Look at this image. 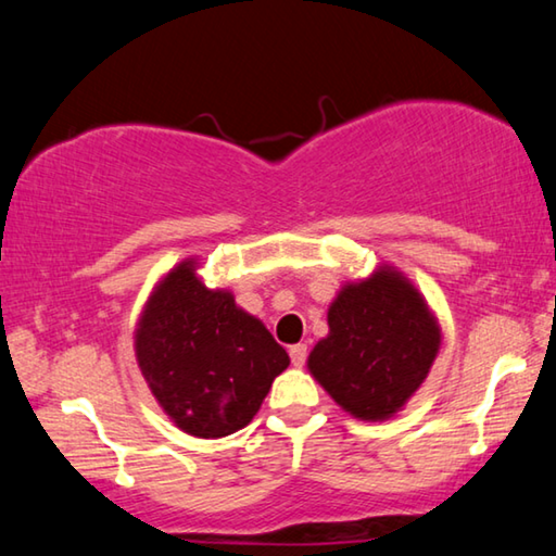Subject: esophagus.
I'll return each mask as SVG.
<instances>
[{"instance_id":"1","label":"esophagus","mask_w":556,"mask_h":556,"mask_svg":"<svg viewBox=\"0 0 556 556\" xmlns=\"http://www.w3.org/2000/svg\"><path fill=\"white\" fill-rule=\"evenodd\" d=\"M306 355H308V351H306V345H304V343H296V345H291V348H289L291 365H296V368H301V365L306 363Z\"/></svg>"}]
</instances>
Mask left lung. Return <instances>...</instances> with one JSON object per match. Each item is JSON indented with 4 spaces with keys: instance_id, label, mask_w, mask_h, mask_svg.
<instances>
[{
    "instance_id": "left-lung-1",
    "label": "left lung",
    "mask_w": 556,
    "mask_h": 556,
    "mask_svg": "<svg viewBox=\"0 0 556 556\" xmlns=\"http://www.w3.org/2000/svg\"><path fill=\"white\" fill-rule=\"evenodd\" d=\"M441 331L402 271L380 267L345 285L328 308V336L308 370L345 412L365 421L397 414L429 375Z\"/></svg>"
}]
</instances>
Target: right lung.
I'll list each match as a JSON object with an SVG mask.
<instances>
[{
	"label": "right lung",
	"instance_id": "1",
	"mask_svg": "<svg viewBox=\"0 0 556 556\" xmlns=\"http://www.w3.org/2000/svg\"><path fill=\"white\" fill-rule=\"evenodd\" d=\"M149 390L178 429L220 439L248 427L289 355L260 318L225 289L195 277V260L176 265L149 296L135 333Z\"/></svg>",
	"mask_w": 556,
	"mask_h": 556
}]
</instances>
